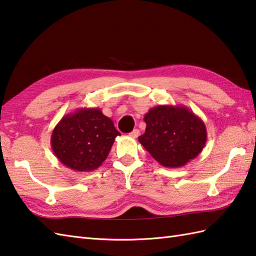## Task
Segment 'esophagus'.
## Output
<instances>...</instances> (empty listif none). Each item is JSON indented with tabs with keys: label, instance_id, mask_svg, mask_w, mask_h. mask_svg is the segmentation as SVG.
I'll return each instance as SVG.
<instances>
[{
	"label": "esophagus",
	"instance_id": "esophagus-1",
	"mask_svg": "<svg viewBox=\"0 0 256 256\" xmlns=\"http://www.w3.org/2000/svg\"><path fill=\"white\" fill-rule=\"evenodd\" d=\"M140 134V132H139V129H134L132 132L129 134V136L130 137H132V138H138V136Z\"/></svg>",
	"mask_w": 256,
	"mask_h": 256
}]
</instances>
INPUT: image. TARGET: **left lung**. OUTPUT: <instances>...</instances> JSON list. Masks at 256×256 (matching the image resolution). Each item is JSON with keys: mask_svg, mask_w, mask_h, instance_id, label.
Returning <instances> with one entry per match:
<instances>
[{"mask_svg": "<svg viewBox=\"0 0 256 256\" xmlns=\"http://www.w3.org/2000/svg\"><path fill=\"white\" fill-rule=\"evenodd\" d=\"M146 132L139 142L166 168H180L195 158L207 142L202 119L182 105H158L144 117Z\"/></svg>", "mask_w": 256, "mask_h": 256, "instance_id": "obj_1", "label": "left lung"}]
</instances>
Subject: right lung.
Returning <instances> with one entry per match:
<instances>
[{
	"mask_svg": "<svg viewBox=\"0 0 256 256\" xmlns=\"http://www.w3.org/2000/svg\"><path fill=\"white\" fill-rule=\"evenodd\" d=\"M117 136L110 117L100 108H76L61 118L51 134V148L58 160L76 172H90L102 166Z\"/></svg>",
	"mask_w": 256,
	"mask_h": 256,
	"instance_id": "obj_1",
	"label": "right lung"
}]
</instances>
